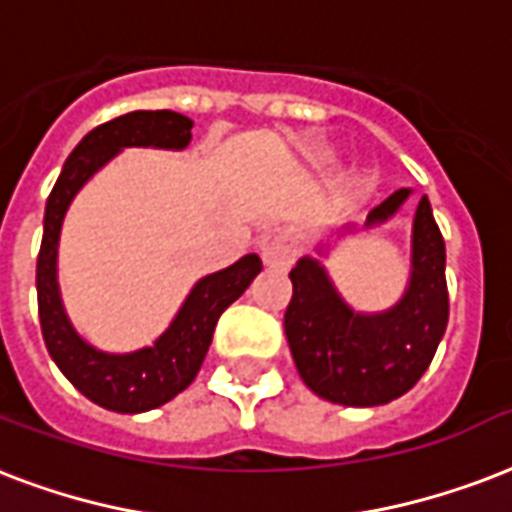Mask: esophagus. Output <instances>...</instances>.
I'll return each instance as SVG.
<instances>
[{"instance_id":"esophagus-1","label":"esophagus","mask_w":512,"mask_h":512,"mask_svg":"<svg viewBox=\"0 0 512 512\" xmlns=\"http://www.w3.org/2000/svg\"><path fill=\"white\" fill-rule=\"evenodd\" d=\"M260 255H263V263L268 268H276V271H287L295 257H298V241L292 236L290 230H276L273 236L263 241L260 247Z\"/></svg>"}]
</instances>
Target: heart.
Listing matches in <instances>:
<instances>
[{
    "mask_svg": "<svg viewBox=\"0 0 512 512\" xmlns=\"http://www.w3.org/2000/svg\"><path fill=\"white\" fill-rule=\"evenodd\" d=\"M308 161L322 166V163L333 161V150H327V147H314V150H308Z\"/></svg>",
    "mask_w": 512,
    "mask_h": 512,
    "instance_id": "b5f03b06",
    "label": "heart"
}]
</instances>
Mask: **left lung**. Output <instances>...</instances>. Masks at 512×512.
Masks as SVG:
<instances>
[{"instance_id": "8db88e82", "label": "left lung", "mask_w": 512, "mask_h": 512, "mask_svg": "<svg viewBox=\"0 0 512 512\" xmlns=\"http://www.w3.org/2000/svg\"><path fill=\"white\" fill-rule=\"evenodd\" d=\"M408 195V187L389 195L368 214L362 230L392 220ZM351 230L343 225L338 236ZM317 255H327V244H319ZM290 282L284 333L292 360L303 384L330 403L373 408L403 397L424 376L446 333V244L427 195L413 214L411 276L392 308L378 314L354 311L319 257H300Z\"/></svg>"}]
</instances>
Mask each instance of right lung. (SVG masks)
<instances>
[{
    "mask_svg": "<svg viewBox=\"0 0 512 512\" xmlns=\"http://www.w3.org/2000/svg\"><path fill=\"white\" fill-rule=\"evenodd\" d=\"M190 128L193 120L171 109H139L93 128L66 158L45 206V230L37 257L42 338L58 370L72 381L74 389L107 411L144 413L185 392L201 370L220 314L241 298L252 279L263 271L260 257L244 255L228 268L198 279L179 306L177 317L155 343L126 354H109L91 346L66 317L58 287V239L74 195L123 147L185 150L193 139Z\"/></svg>",
    "mask_w": 512,
    "mask_h": 512,
    "instance_id": "1",
    "label": "right lung"
}]
</instances>
